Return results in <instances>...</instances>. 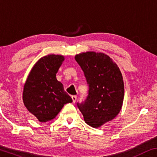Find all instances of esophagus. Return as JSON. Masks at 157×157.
<instances>
[{"instance_id": "obj_1", "label": "esophagus", "mask_w": 157, "mask_h": 157, "mask_svg": "<svg viewBox=\"0 0 157 157\" xmlns=\"http://www.w3.org/2000/svg\"><path fill=\"white\" fill-rule=\"evenodd\" d=\"M71 98H72V99H73V103L75 104L76 102V100H77V96L76 95H73L72 97H71Z\"/></svg>"}]
</instances>
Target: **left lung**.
<instances>
[{"label": "left lung", "instance_id": "left-lung-1", "mask_svg": "<svg viewBox=\"0 0 157 157\" xmlns=\"http://www.w3.org/2000/svg\"><path fill=\"white\" fill-rule=\"evenodd\" d=\"M86 77L89 90L86 100L78 104L86 123L99 128L113 120L123 105L124 84L121 71L104 53L87 51L75 56Z\"/></svg>", "mask_w": 157, "mask_h": 157}]
</instances>
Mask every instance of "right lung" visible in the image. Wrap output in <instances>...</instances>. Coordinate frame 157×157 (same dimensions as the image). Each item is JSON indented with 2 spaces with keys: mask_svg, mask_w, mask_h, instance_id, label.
Returning a JSON list of instances; mask_svg holds the SVG:
<instances>
[{
  "mask_svg": "<svg viewBox=\"0 0 157 157\" xmlns=\"http://www.w3.org/2000/svg\"><path fill=\"white\" fill-rule=\"evenodd\" d=\"M64 60L62 55L42 57L34 64L25 82L22 100L29 113L40 122L53 119L64 104L72 99L56 78V73Z\"/></svg>",
  "mask_w": 157,
  "mask_h": 157,
  "instance_id": "obj_1",
  "label": "right lung"
}]
</instances>
